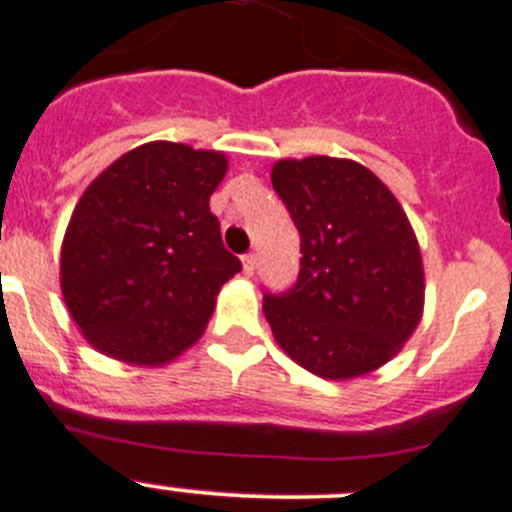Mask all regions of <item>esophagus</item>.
<instances>
[{
    "label": "esophagus",
    "instance_id": "1",
    "mask_svg": "<svg viewBox=\"0 0 512 512\" xmlns=\"http://www.w3.org/2000/svg\"><path fill=\"white\" fill-rule=\"evenodd\" d=\"M253 271H256V253H246L243 256V274L251 276Z\"/></svg>",
    "mask_w": 512,
    "mask_h": 512
}]
</instances>
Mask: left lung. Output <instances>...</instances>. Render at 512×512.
I'll return each mask as SVG.
<instances>
[{"label": "left lung", "mask_w": 512, "mask_h": 512, "mask_svg": "<svg viewBox=\"0 0 512 512\" xmlns=\"http://www.w3.org/2000/svg\"><path fill=\"white\" fill-rule=\"evenodd\" d=\"M271 182L302 236L297 287L264 299L276 345L327 381L383 368L424 317V261L406 210L355 159H279Z\"/></svg>", "instance_id": "1"}]
</instances>
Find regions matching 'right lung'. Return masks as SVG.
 Instances as JSON below:
<instances>
[{
  "label": "right lung",
  "instance_id": "add662e5",
  "mask_svg": "<svg viewBox=\"0 0 512 512\" xmlns=\"http://www.w3.org/2000/svg\"><path fill=\"white\" fill-rule=\"evenodd\" d=\"M225 172L223 152L147 142L83 190L60 246V292L93 350L162 368L203 337L241 271L210 213Z\"/></svg>",
  "mask_w": 512,
  "mask_h": 512
}]
</instances>
